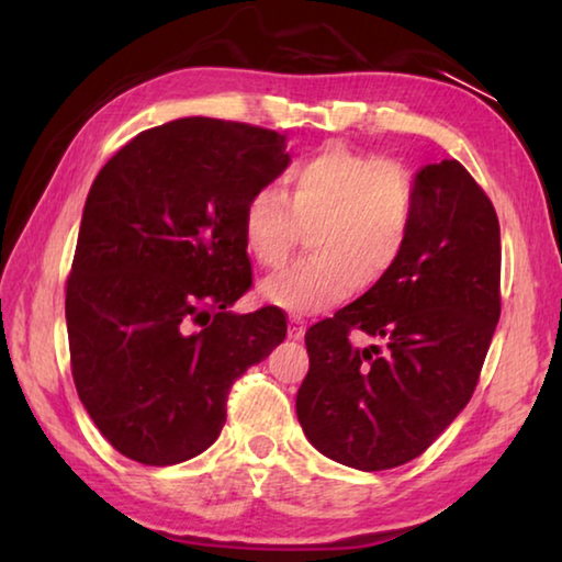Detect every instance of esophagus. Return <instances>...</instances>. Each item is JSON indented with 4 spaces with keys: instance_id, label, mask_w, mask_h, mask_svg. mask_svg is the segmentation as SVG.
<instances>
[{
    "instance_id": "esophagus-1",
    "label": "esophagus",
    "mask_w": 562,
    "mask_h": 562,
    "mask_svg": "<svg viewBox=\"0 0 562 562\" xmlns=\"http://www.w3.org/2000/svg\"><path fill=\"white\" fill-rule=\"evenodd\" d=\"M304 329H307V322L302 317H290V339H302Z\"/></svg>"
}]
</instances>
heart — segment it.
<instances>
[{
	"mask_svg": "<svg viewBox=\"0 0 562 562\" xmlns=\"http://www.w3.org/2000/svg\"><path fill=\"white\" fill-rule=\"evenodd\" d=\"M278 186L252 190L240 213L243 243L265 270L292 258L302 227H315V258L262 284L272 304L312 315L347 300L361 280L376 284L396 270L412 243L418 193L408 168L345 144L304 156Z\"/></svg>",
	"mask_w": 562,
	"mask_h": 562,
	"instance_id": "1",
	"label": "heart"
}]
</instances>
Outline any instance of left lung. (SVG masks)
Listing matches in <instances>:
<instances>
[{"instance_id":"1","label":"left lung","mask_w":562,"mask_h":562,"mask_svg":"<svg viewBox=\"0 0 562 562\" xmlns=\"http://www.w3.org/2000/svg\"><path fill=\"white\" fill-rule=\"evenodd\" d=\"M418 215L396 270L304 335L297 418L327 459L396 469L439 439L479 384L501 317V227L459 160L416 173ZM351 330L385 339L350 347Z\"/></svg>"}]
</instances>
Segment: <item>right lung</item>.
<instances>
[{"label":"right lung","mask_w":562,"mask_h":562,"mask_svg":"<svg viewBox=\"0 0 562 562\" xmlns=\"http://www.w3.org/2000/svg\"><path fill=\"white\" fill-rule=\"evenodd\" d=\"M288 164L278 131L193 116L138 133L93 180L66 280L71 374L126 459L203 453L235 379L288 335L274 304L227 310L252 288L243 205Z\"/></svg>","instance_id":"obj_1"}]
</instances>
